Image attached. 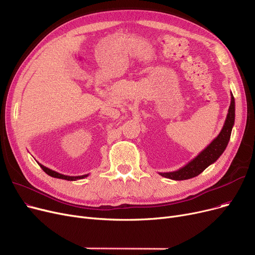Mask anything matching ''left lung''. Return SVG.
I'll use <instances>...</instances> for the list:
<instances>
[{"instance_id":"8db88e82","label":"left lung","mask_w":255,"mask_h":255,"mask_svg":"<svg viewBox=\"0 0 255 255\" xmlns=\"http://www.w3.org/2000/svg\"><path fill=\"white\" fill-rule=\"evenodd\" d=\"M231 105L227 113L224 125L216 138L207 146L205 150L200 152L191 161H189L185 166L181 167L178 170L169 171V172H159L160 176L164 178L182 181L188 180L198 176L202 173L209 165L213 164L217 159L222 155L224 150L226 149L227 143L230 141L232 130L235 124V98L231 92Z\"/></svg>"}]
</instances>
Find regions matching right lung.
Returning a JSON list of instances; mask_svg holds the SVG:
<instances>
[{"instance_id":"1","label":"right lung","mask_w":255,"mask_h":255,"mask_svg":"<svg viewBox=\"0 0 255 255\" xmlns=\"http://www.w3.org/2000/svg\"><path fill=\"white\" fill-rule=\"evenodd\" d=\"M39 165H40V167H41L48 176H50V177H52V178H57V179H63V180H67V181H76V180H80V179H84V178H87L89 175H83V176H76V177H73V176H65V175H62V173H60V172H58V171H55V170H52V169H50V168H48V167H46V166H44V165H42L41 163H39V162H37Z\"/></svg>"}]
</instances>
